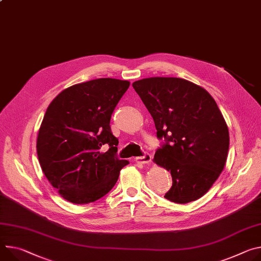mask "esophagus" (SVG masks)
<instances>
[{
	"label": "esophagus",
	"mask_w": 261,
	"mask_h": 261,
	"mask_svg": "<svg viewBox=\"0 0 261 261\" xmlns=\"http://www.w3.org/2000/svg\"><path fill=\"white\" fill-rule=\"evenodd\" d=\"M135 161L139 162V163H144V164H149L152 161V156L149 153H145L144 156L140 157H136Z\"/></svg>",
	"instance_id": "34e87169"
}]
</instances>
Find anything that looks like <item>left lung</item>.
<instances>
[{
  "label": "left lung",
  "mask_w": 261,
  "mask_h": 261,
  "mask_svg": "<svg viewBox=\"0 0 261 261\" xmlns=\"http://www.w3.org/2000/svg\"><path fill=\"white\" fill-rule=\"evenodd\" d=\"M164 139L154 162L171 172L164 198L185 204L203 197L223 172L229 131L216 101L201 86L180 78L153 77L132 84Z\"/></svg>",
  "instance_id": "8db88e82"
}]
</instances>
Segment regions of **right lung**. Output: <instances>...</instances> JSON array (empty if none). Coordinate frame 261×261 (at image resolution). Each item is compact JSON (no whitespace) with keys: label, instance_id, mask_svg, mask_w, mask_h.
<instances>
[{"label":"right lung","instance_id":"add662e5","mask_svg":"<svg viewBox=\"0 0 261 261\" xmlns=\"http://www.w3.org/2000/svg\"><path fill=\"white\" fill-rule=\"evenodd\" d=\"M130 82L100 78L75 84L51 102L37 136L41 170L59 195L74 204L99 200L129 163L116 156L111 114ZM108 145L107 152L100 148Z\"/></svg>","mask_w":261,"mask_h":261}]
</instances>
